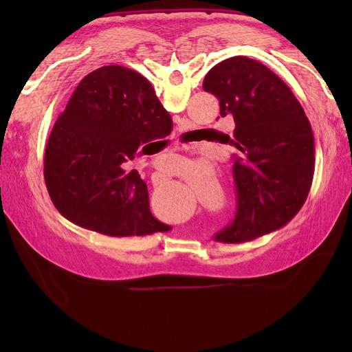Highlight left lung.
<instances>
[{
    "label": "left lung",
    "instance_id": "1",
    "mask_svg": "<svg viewBox=\"0 0 352 352\" xmlns=\"http://www.w3.org/2000/svg\"><path fill=\"white\" fill-rule=\"evenodd\" d=\"M203 87L233 116L227 142L236 146L234 221L216 242L254 241L286 226L307 199L315 172V138L300 101L284 81L254 58L236 56L207 72Z\"/></svg>",
    "mask_w": 352,
    "mask_h": 352
}]
</instances>
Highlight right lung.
<instances>
[{"label":"right lung","instance_id":"right-lung-1","mask_svg":"<svg viewBox=\"0 0 352 352\" xmlns=\"http://www.w3.org/2000/svg\"><path fill=\"white\" fill-rule=\"evenodd\" d=\"M172 131V118L136 71L102 66L80 81L45 149L52 204L78 227L106 236H145L170 227L149 210L145 182L122 164Z\"/></svg>","mask_w":352,"mask_h":352}]
</instances>
